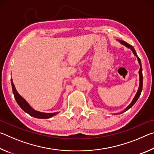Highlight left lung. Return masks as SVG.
Returning a JSON list of instances; mask_svg holds the SVG:
<instances>
[{
	"mask_svg": "<svg viewBox=\"0 0 154 154\" xmlns=\"http://www.w3.org/2000/svg\"><path fill=\"white\" fill-rule=\"evenodd\" d=\"M118 41H119V43H120L122 44V45L126 46V48H128L130 49H131L132 51L133 52L134 55L137 58L138 62H139V65H140V69H139V88H138V90H137V93H136V94H135V96H134L133 100H132V102L130 103V105H128L127 107H126V109H125L124 111L119 112V113H114V114H122V113H123L124 112H126V111L128 110L129 109L131 108L132 106L134 105L135 103L137 102V100H138V98H139L140 94H141V92H142V89H143V73H142L141 62H140V58H139V56H137V52H136V51L134 50V49L133 47H132V45H130V44L127 43L126 42H125L124 41H120V40H118Z\"/></svg>",
	"mask_w": 154,
	"mask_h": 154,
	"instance_id": "obj_1",
	"label": "left lung"
}]
</instances>
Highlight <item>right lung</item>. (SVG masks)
<instances>
[{"label":"right lung","instance_id":"right-lung-1","mask_svg":"<svg viewBox=\"0 0 154 154\" xmlns=\"http://www.w3.org/2000/svg\"><path fill=\"white\" fill-rule=\"evenodd\" d=\"M11 85H12V90L13 93H14V97L16 102L17 103L18 105L24 110L26 113L29 114L30 116L34 117L36 118H39V119H48L52 118V117L56 116L58 113V112H55V113H43V112L38 111L34 109L32 106H31L27 102L25 99L21 96L19 93L17 92L15 88V85L13 82L12 79H11Z\"/></svg>","mask_w":154,"mask_h":154}]
</instances>
